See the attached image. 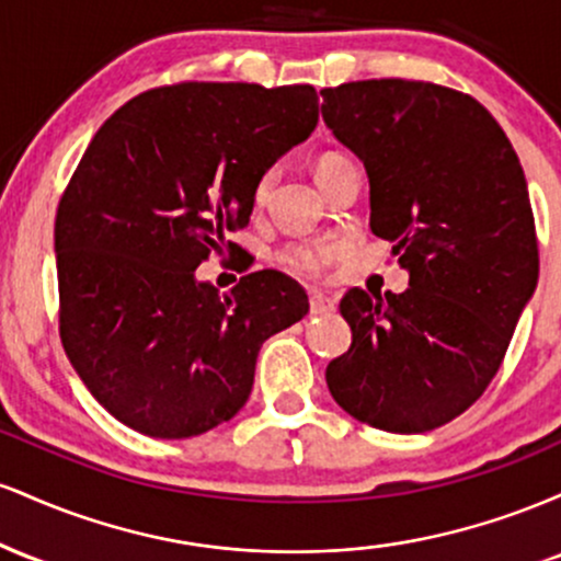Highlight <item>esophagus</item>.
I'll return each mask as SVG.
<instances>
[{"mask_svg": "<svg viewBox=\"0 0 561 561\" xmlns=\"http://www.w3.org/2000/svg\"><path fill=\"white\" fill-rule=\"evenodd\" d=\"M308 302H311V313L334 311V300L330 298V295L319 293V289H311V293H308Z\"/></svg>", "mask_w": 561, "mask_h": 561, "instance_id": "34e87169", "label": "esophagus"}]
</instances>
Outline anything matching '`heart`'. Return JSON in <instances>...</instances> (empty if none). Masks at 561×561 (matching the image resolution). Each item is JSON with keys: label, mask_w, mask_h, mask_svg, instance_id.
Wrapping results in <instances>:
<instances>
[{"label": "heart", "mask_w": 561, "mask_h": 561, "mask_svg": "<svg viewBox=\"0 0 561 561\" xmlns=\"http://www.w3.org/2000/svg\"><path fill=\"white\" fill-rule=\"evenodd\" d=\"M343 156H334V152H327L317 160V176L319 173L330 171L332 165L343 163ZM272 190V173H263L259 186H255V203H263ZM334 255V248L330 242H289L276 253V261L287 268V272L298 276H317L324 263Z\"/></svg>", "instance_id": "obj_1"}]
</instances>
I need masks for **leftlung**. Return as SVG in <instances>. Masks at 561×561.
<instances>
[{
	"instance_id": "8db88e82",
	"label": "left lung",
	"mask_w": 561,
	"mask_h": 561,
	"mask_svg": "<svg viewBox=\"0 0 561 561\" xmlns=\"http://www.w3.org/2000/svg\"><path fill=\"white\" fill-rule=\"evenodd\" d=\"M321 115L369 176V227L409 272L401 295L347 289L353 343L332 398L388 433H427L472 405L538 285L523 165L474 96L430 81L321 89Z\"/></svg>"
}]
</instances>
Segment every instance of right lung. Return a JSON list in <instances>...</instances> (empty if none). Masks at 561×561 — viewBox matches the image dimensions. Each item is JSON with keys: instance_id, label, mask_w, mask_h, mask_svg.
I'll return each instance as SVG.
<instances>
[{"instance_id": "1", "label": "right lung", "mask_w": 561, "mask_h": 561, "mask_svg": "<svg viewBox=\"0 0 561 561\" xmlns=\"http://www.w3.org/2000/svg\"><path fill=\"white\" fill-rule=\"evenodd\" d=\"M317 89L184 81L118 107L89 141L55 218L60 340L126 427L182 440L250 398L261 345L308 313L263 268L231 293L197 282L234 253L261 176L317 128Z\"/></svg>"}]
</instances>
